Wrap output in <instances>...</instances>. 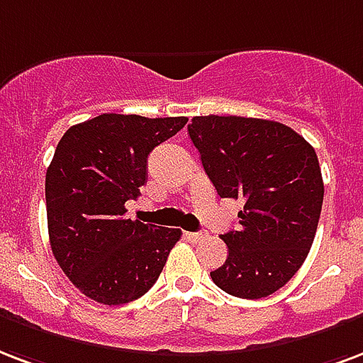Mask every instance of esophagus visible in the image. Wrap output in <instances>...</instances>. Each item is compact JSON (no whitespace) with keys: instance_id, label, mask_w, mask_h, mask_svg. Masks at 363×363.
Segmentation results:
<instances>
[{"instance_id":"esophagus-1","label":"esophagus","mask_w":363,"mask_h":363,"mask_svg":"<svg viewBox=\"0 0 363 363\" xmlns=\"http://www.w3.org/2000/svg\"><path fill=\"white\" fill-rule=\"evenodd\" d=\"M184 236L188 238V240H190V242H203V240H206L207 238V232H186V234H184Z\"/></svg>"}]
</instances>
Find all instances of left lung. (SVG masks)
<instances>
[{
	"label": "left lung",
	"instance_id": "1",
	"mask_svg": "<svg viewBox=\"0 0 363 363\" xmlns=\"http://www.w3.org/2000/svg\"><path fill=\"white\" fill-rule=\"evenodd\" d=\"M188 135L220 198L243 201L223 267L211 278L240 298H262L291 280L316 236L323 181L314 148L291 127L240 116H196Z\"/></svg>",
	"mask_w": 363,
	"mask_h": 363
}]
</instances>
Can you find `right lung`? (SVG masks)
Here are the masks:
<instances>
[{
    "label": "right lung",
    "mask_w": 363,
    "mask_h": 363,
    "mask_svg": "<svg viewBox=\"0 0 363 363\" xmlns=\"http://www.w3.org/2000/svg\"><path fill=\"white\" fill-rule=\"evenodd\" d=\"M188 118L101 114L72 125L45 175L49 242L62 272L101 304L143 297L181 230L125 218L148 181V156Z\"/></svg>",
    "instance_id": "right-lung-1"
}]
</instances>
